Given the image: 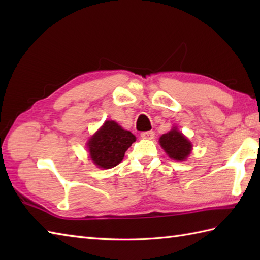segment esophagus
<instances>
[{
    "label": "esophagus",
    "instance_id": "esophagus-1",
    "mask_svg": "<svg viewBox=\"0 0 260 260\" xmlns=\"http://www.w3.org/2000/svg\"><path fill=\"white\" fill-rule=\"evenodd\" d=\"M154 135H155V133H154L153 131H147V132H143V133H141L142 139H145V140H153Z\"/></svg>",
    "mask_w": 260,
    "mask_h": 260
}]
</instances>
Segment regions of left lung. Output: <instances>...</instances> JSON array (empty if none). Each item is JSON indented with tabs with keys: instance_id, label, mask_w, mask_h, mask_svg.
Returning <instances> with one entry per match:
<instances>
[{
	"instance_id": "obj_1",
	"label": "left lung",
	"mask_w": 260,
	"mask_h": 260,
	"mask_svg": "<svg viewBox=\"0 0 260 260\" xmlns=\"http://www.w3.org/2000/svg\"><path fill=\"white\" fill-rule=\"evenodd\" d=\"M158 142L169 157L175 161H185L192 151L191 142L175 126L159 137Z\"/></svg>"
}]
</instances>
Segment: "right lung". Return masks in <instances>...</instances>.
I'll use <instances>...</instances> for the list:
<instances>
[{
	"label": "right lung",
	"mask_w": 260,
	"mask_h": 260,
	"mask_svg": "<svg viewBox=\"0 0 260 260\" xmlns=\"http://www.w3.org/2000/svg\"><path fill=\"white\" fill-rule=\"evenodd\" d=\"M136 141L129 131H125L114 120H106L87 143L89 156L101 169H110L123 161L125 152Z\"/></svg>",
	"instance_id": "right-lung-1"
}]
</instances>
